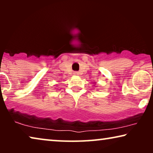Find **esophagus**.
<instances>
[{
    "instance_id": "1",
    "label": "esophagus",
    "mask_w": 153,
    "mask_h": 153,
    "mask_svg": "<svg viewBox=\"0 0 153 153\" xmlns=\"http://www.w3.org/2000/svg\"><path fill=\"white\" fill-rule=\"evenodd\" d=\"M74 74H77V72H74Z\"/></svg>"
}]
</instances>
